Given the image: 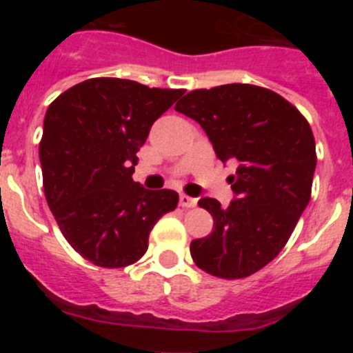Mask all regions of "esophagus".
Returning <instances> with one entry per match:
<instances>
[{
	"label": "esophagus",
	"mask_w": 353,
	"mask_h": 353,
	"mask_svg": "<svg viewBox=\"0 0 353 353\" xmlns=\"http://www.w3.org/2000/svg\"><path fill=\"white\" fill-rule=\"evenodd\" d=\"M180 205H182L183 208H194L196 207V199L191 198V196L182 194V196H180Z\"/></svg>",
	"instance_id": "esophagus-1"
}]
</instances>
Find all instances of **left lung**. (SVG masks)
Here are the masks:
<instances>
[{"label": "left lung", "mask_w": 353, "mask_h": 353, "mask_svg": "<svg viewBox=\"0 0 353 353\" xmlns=\"http://www.w3.org/2000/svg\"><path fill=\"white\" fill-rule=\"evenodd\" d=\"M203 127L223 162L239 164L230 176L236 199L226 208L214 198V230L191 242L199 269L221 279H242L281 252L307 207L316 168L310 123L279 93L233 83L192 90L174 105Z\"/></svg>", "instance_id": "obj_1"}]
</instances>
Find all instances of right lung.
<instances>
[{"instance_id":"add662e5","label":"right lung","mask_w":353,"mask_h":353,"mask_svg":"<svg viewBox=\"0 0 353 353\" xmlns=\"http://www.w3.org/2000/svg\"><path fill=\"white\" fill-rule=\"evenodd\" d=\"M182 93L93 77L49 105L39 148L43 192L68 244L97 267L136 263L154 224L179 205L176 192L148 191L132 173L152 123Z\"/></svg>"}]
</instances>
